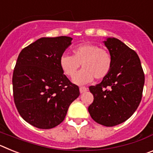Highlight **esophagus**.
I'll list each match as a JSON object with an SVG mask.
<instances>
[{
  "mask_svg": "<svg viewBox=\"0 0 153 153\" xmlns=\"http://www.w3.org/2000/svg\"><path fill=\"white\" fill-rule=\"evenodd\" d=\"M86 91H87V88L86 87H84V86L79 87V92H80V93H85Z\"/></svg>",
  "mask_w": 153,
  "mask_h": 153,
  "instance_id": "esophagus-1",
  "label": "esophagus"
}]
</instances>
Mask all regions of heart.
Here are the masks:
<instances>
[{
	"label": "heart",
	"instance_id": "obj_1",
	"mask_svg": "<svg viewBox=\"0 0 153 153\" xmlns=\"http://www.w3.org/2000/svg\"><path fill=\"white\" fill-rule=\"evenodd\" d=\"M111 54L103 48L93 44H82L73 50V56L63 54L60 57V65L63 72L67 76L72 77L82 65L73 79L78 85L89 83L96 79H102L109 74L112 68Z\"/></svg>",
	"mask_w": 153,
	"mask_h": 153
}]
</instances>
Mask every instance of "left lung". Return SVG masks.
Wrapping results in <instances>:
<instances>
[{"instance_id": "1", "label": "left lung", "mask_w": 153, "mask_h": 153, "mask_svg": "<svg viewBox=\"0 0 153 153\" xmlns=\"http://www.w3.org/2000/svg\"><path fill=\"white\" fill-rule=\"evenodd\" d=\"M103 43L111 54L112 68L100 83L90 86L94 100L88 111L97 123L114 126L125 122L138 108L145 76L133 50L115 37H107Z\"/></svg>"}]
</instances>
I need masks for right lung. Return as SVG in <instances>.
<instances>
[{
	"mask_svg": "<svg viewBox=\"0 0 153 153\" xmlns=\"http://www.w3.org/2000/svg\"><path fill=\"white\" fill-rule=\"evenodd\" d=\"M73 38L41 37L24 48L13 74V99L26 122L48 129L61 123L79 87L63 74L60 57Z\"/></svg>",
	"mask_w": 153,
	"mask_h": 153,
	"instance_id": "1",
	"label": "right lung"
}]
</instances>
